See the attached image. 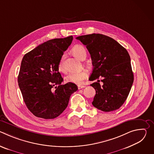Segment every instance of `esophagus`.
Here are the masks:
<instances>
[{"instance_id": "esophagus-1", "label": "esophagus", "mask_w": 154, "mask_h": 154, "mask_svg": "<svg viewBox=\"0 0 154 154\" xmlns=\"http://www.w3.org/2000/svg\"><path fill=\"white\" fill-rule=\"evenodd\" d=\"M86 86H84V85H79L78 86V89L79 90H80L82 88H85Z\"/></svg>"}]
</instances>
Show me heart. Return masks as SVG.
Returning a JSON list of instances; mask_svg holds the SVG:
<instances>
[{"instance_id":"1","label":"heart","mask_w":154,"mask_h":154,"mask_svg":"<svg viewBox=\"0 0 154 154\" xmlns=\"http://www.w3.org/2000/svg\"><path fill=\"white\" fill-rule=\"evenodd\" d=\"M72 54L80 60H83L86 57V50L85 48L82 45H76L72 49ZM64 57L63 56L58 63V69L60 71H64ZM88 77V73L86 71H80L77 72H69L65 79L66 81L72 82L77 85H82L83 81Z\"/></svg>"}]
</instances>
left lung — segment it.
Segmentation results:
<instances>
[{
  "instance_id": "left-lung-1",
  "label": "left lung",
  "mask_w": 154,
  "mask_h": 154,
  "mask_svg": "<svg viewBox=\"0 0 154 154\" xmlns=\"http://www.w3.org/2000/svg\"><path fill=\"white\" fill-rule=\"evenodd\" d=\"M88 50L93 69L89 79H97L90 85L96 90L92 104L103 112L119 109L127 99L134 82L130 57L127 50L114 39L93 33L76 38ZM102 77L103 85L98 79Z\"/></svg>"
}]
</instances>
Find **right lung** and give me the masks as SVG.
Here are the masks:
<instances>
[{
  "label": "right lung",
  "mask_w": 154,
  "mask_h": 154,
  "mask_svg": "<svg viewBox=\"0 0 154 154\" xmlns=\"http://www.w3.org/2000/svg\"><path fill=\"white\" fill-rule=\"evenodd\" d=\"M72 39L70 36L49 40L22 60L18 85L27 107L36 117H58L66 108L71 95L78 90L71 82L61 85L63 79L58 71L59 61Z\"/></svg>",
  "instance_id": "add662e5"
}]
</instances>
